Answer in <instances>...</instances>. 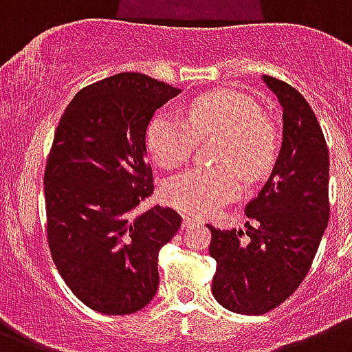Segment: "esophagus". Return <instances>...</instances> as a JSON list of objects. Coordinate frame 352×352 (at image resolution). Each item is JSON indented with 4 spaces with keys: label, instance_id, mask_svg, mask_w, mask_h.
<instances>
[{
    "label": "esophagus",
    "instance_id": "1",
    "mask_svg": "<svg viewBox=\"0 0 352 352\" xmlns=\"http://www.w3.org/2000/svg\"><path fill=\"white\" fill-rule=\"evenodd\" d=\"M204 220L196 219V217H190V214H184V228H192V226H201Z\"/></svg>",
    "mask_w": 352,
    "mask_h": 352
}]
</instances>
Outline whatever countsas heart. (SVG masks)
<instances>
[{"instance_id": "b5f03b06", "label": "heart", "mask_w": 352, "mask_h": 352, "mask_svg": "<svg viewBox=\"0 0 352 352\" xmlns=\"http://www.w3.org/2000/svg\"><path fill=\"white\" fill-rule=\"evenodd\" d=\"M217 139L214 167H195L168 179L163 198L173 207L192 214H211L241 192V174L257 182L268 174L277 156V132L252 97L217 89L196 97L185 111V121L167 111L152 117L146 145L162 167L185 163L196 141Z\"/></svg>"}]
</instances>
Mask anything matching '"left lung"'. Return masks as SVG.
I'll return each instance as SVG.
<instances>
[{"label": "left lung", "mask_w": 352, "mask_h": 352, "mask_svg": "<svg viewBox=\"0 0 352 352\" xmlns=\"http://www.w3.org/2000/svg\"><path fill=\"white\" fill-rule=\"evenodd\" d=\"M283 108L272 174L246 206V231L211 230L213 296L239 314H266L309 274L329 222V148L314 111L290 84L263 75Z\"/></svg>", "instance_id": "8db88e82"}]
</instances>
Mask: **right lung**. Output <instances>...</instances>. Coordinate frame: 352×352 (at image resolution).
<instances>
[{
    "mask_svg": "<svg viewBox=\"0 0 352 352\" xmlns=\"http://www.w3.org/2000/svg\"><path fill=\"white\" fill-rule=\"evenodd\" d=\"M179 91L119 73L80 89L54 132L43 176L49 250L65 285L100 314H133L151 303L160 250L182 226L170 207L135 213L154 192L146 128Z\"/></svg>",
    "mask_w": 352,
    "mask_h": 352,
    "instance_id": "add662e5",
    "label": "right lung"
}]
</instances>
